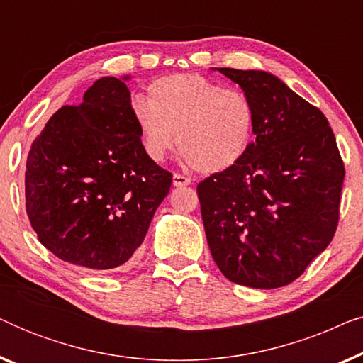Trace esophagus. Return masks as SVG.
Here are the masks:
<instances>
[{"mask_svg":"<svg viewBox=\"0 0 363 363\" xmlns=\"http://www.w3.org/2000/svg\"><path fill=\"white\" fill-rule=\"evenodd\" d=\"M191 183V178L190 177H185L182 175V173H175L173 175V186H188Z\"/></svg>","mask_w":363,"mask_h":363,"instance_id":"1","label":"esophagus"}]
</instances>
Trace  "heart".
I'll list each match as a JSON object with an SVG mask.
<instances>
[{
	"label": "heart",
	"instance_id": "obj_1",
	"mask_svg": "<svg viewBox=\"0 0 363 363\" xmlns=\"http://www.w3.org/2000/svg\"><path fill=\"white\" fill-rule=\"evenodd\" d=\"M132 117L143 152L165 160L175 145L201 173L240 163L256 130V107L246 92L225 89L200 74H173L148 86V101H135Z\"/></svg>",
	"mask_w": 363,
	"mask_h": 363
}]
</instances>
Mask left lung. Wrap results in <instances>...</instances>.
<instances>
[{"mask_svg": "<svg viewBox=\"0 0 363 363\" xmlns=\"http://www.w3.org/2000/svg\"><path fill=\"white\" fill-rule=\"evenodd\" d=\"M256 107L245 158L198 183L211 256L231 282L276 289L296 281L339 225L345 168L324 113L264 71L218 69Z\"/></svg>", "mask_w": 363, "mask_h": 363, "instance_id": "obj_1", "label": "left lung"}]
</instances>
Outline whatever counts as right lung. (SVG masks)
Segmentation results:
<instances>
[{
	"label": "right lung",
	"mask_w": 363,
	"mask_h": 363,
	"mask_svg": "<svg viewBox=\"0 0 363 363\" xmlns=\"http://www.w3.org/2000/svg\"><path fill=\"white\" fill-rule=\"evenodd\" d=\"M123 81L99 79L79 106L59 108L26 160V213L39 242L91 271L128 264L172 186V173L143 152Z\"/></svg>",
	"instance_id": "add662e5"
}]
</instances>
